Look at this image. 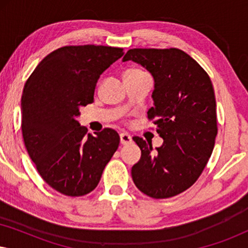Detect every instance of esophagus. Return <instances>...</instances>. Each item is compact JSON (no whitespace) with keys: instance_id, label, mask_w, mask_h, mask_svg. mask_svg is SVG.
Wrapping results in <instances>:
<instances>
[{"instance_id":"1","label":"esophagus","mask_w":248,"mask_h":248,"mask_svg":"<svg viewBox=\"0 0 248 248\" xmlns=\"http://www.w3.org/2000/svg\"><path fill=\"white\" fill-rule=\"evenodd\" d=\"M120 138H121V143L123 145H127V144L132 143V137L130 134L125 133V132L124 133H121Z\"/></svg>"}]
</instances>
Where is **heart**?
Instances as JSON below:
<instances>
[{
  "mask_svg": "<svg viewBox=\"0 0 248 248\" xmlns=\"http://www.w3.org/2000/svg\"><path fill=\"white\" fill-rule=\"evenodd\" d=\"M137 73H143V71H141V70H139V69H128V70L125 71L124 77L131 76V74H137Z\"/></svg>",
  "mask_w": 248,
  "mask_h": 248,
  "instance_id": "heart-1",
  "label": "heart"
}]
</instances>
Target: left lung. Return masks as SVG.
I'll use <instances>...</instances> for the list:
<instances>
[{
	"mask_svg": "<svg viewBox=\"0 0 248 248\" xmlns=\"http://www.w3.org/2000/svg\"><path fill=\"white\" fill-rule=\"evenodd\" d=\"M130 60L154 77L155 106L148 118L164 139L152 151L150 143L133 138L141 158L132 167V178L150 198H171L198 181L212 154L218 133L215 90L208 73L182 49L133 48L123 62Z\"/></svg>",
	"mask_w": 248,
	"mask_h": 248,
	"instance_id": "8db88e82",
	"label": "left lung"
}]
</instances>
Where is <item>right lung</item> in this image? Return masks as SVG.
Masks as SVG:
<instances>
[{
  "mask_svg": "<svg viewBox=\"0 0 248 248\" xmlns=\"http://www.w3.org/2000/svg\"><path fill=\"white\" fill-rule=\"evenodd\" d=\"M124 55L110 46H64L49 53L28 78L21 99L22 137L42 178L67 196L97 187L120 144L113 128L96 137L80 126V107L93 103L100 74Z\"/></svg>",
  "mask_w": 248,
  "mask_h": 248,
  "instance_id": "right-lung-1",
  "label": "right lung"
}]
</instances>
